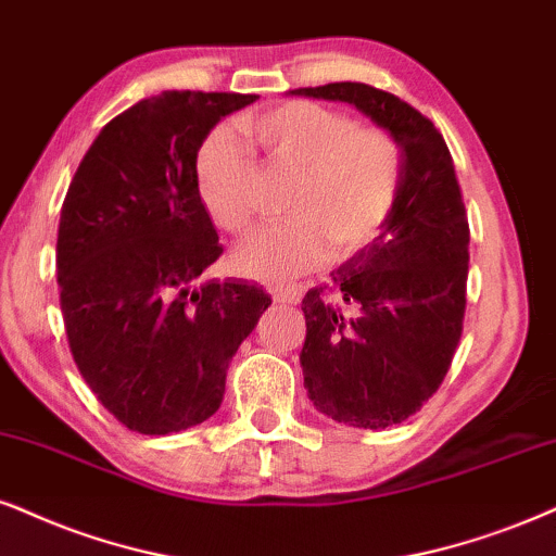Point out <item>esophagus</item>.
<instances>
[{
    "mask_svg": "<svg viewBox=\"0 0 556 556\" xmlns=\"http://www.w3.org/2000/svg\"><path fill=\"white\" fill-rule=\"evenodd\" d=\"M269 292L277 302L298 305V302L302 300V292H305V287L302 285H269Z\"/></svg>",
    "mask_w": 556,
    "mask_h": 556,
    "instance_id": "obj_1",
    "label": "esophagus"
}]
</instances>
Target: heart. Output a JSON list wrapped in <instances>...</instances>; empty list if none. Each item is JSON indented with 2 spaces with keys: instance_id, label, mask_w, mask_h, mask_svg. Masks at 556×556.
Listing matches in <instances>:
<instances>
[{
  "instance_id": "heart-1",
  "label": "heart",
  "mask_w": 556,
  "mask_h": 556,
  "mask_svg": "<svg viewBox=\"0 0 556 556\" xmlns=\"http://www.w3.org/2000/svg\"><path fill=\"white\" fill-rule=\"evenodd\" d=\"M274 166L294 172L287 220L256 230L238 245L233 264L251 277H287L323 256L341 264L382 236L405 177L400 140L362 128L341 110L285 102L238 123ZM194 185L217 228L243 233L254 220V164L230 128L210 130L194 153Z\"/></svg>"
}]
</instances>
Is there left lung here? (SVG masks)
Here are the masks:
<instances>
[{
	"label": "left lung",
	"mask_w": 556,
	"mask_h": 556,
	"mask_svg": "<svg viewBox=\"0 0 556 556\" xmlns=\"http://www.w3.org/2000/svg\"><path fill=\"white\" fill-rule=\"evenodd\" d=\"M292 94L354 104L403 146V189L382 236L302 298L307 397L339 424L390 428L433 397L462 339L469 223L452 153L426 115L369 84Z\"/></svg>",
	"instance_id": "8db88e82"
}]
</instances>
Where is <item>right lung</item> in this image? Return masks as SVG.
I'll return each mask as SVG.
<instances>
[{
    "instance_id": "obj_1",
    "label": "right lung",
    "mask_w": 556,
    "mask_h": 556,
    "mask_svg": "<svg viewBox=\"0 0 556 556\" xmlns=\"http://www.w3.org/2000/svg\"><path fill=\"white\" fill-rule=\"evenodd\" d=\"M236 91H161L100 130L61 207L55 274L84 382L146 435L207 420L230 359L271 298L241 279H202L223 245L194 185V153Z\"/></svg>"
}]
</instances>
